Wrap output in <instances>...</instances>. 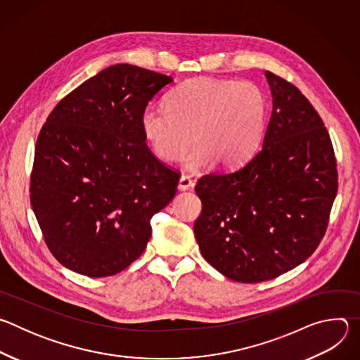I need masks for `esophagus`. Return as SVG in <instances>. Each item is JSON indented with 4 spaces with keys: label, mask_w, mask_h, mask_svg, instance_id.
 <instances>
[{
    "label": "esophagus",
    "mask_w": 360,
    "mask_h": 360,
    "mask_svg": "<svg viewBox=\"0 0 360 360\" xmlns=\"http://www.w3.org/2000/svg\"><path fill=\"white\" fill-rule=\"evenodd\" d=\"M192 186H193V182H192V179L188 175H182L179 178V182H178V189L179 191H188Z\"/></svg>",
    "instance_id": "obj_1"
}]
</instances>
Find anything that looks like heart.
<instances>
[{"label":"heart","mask_w":360,"mask_h":360,"mask_svg":"<svg viewBox=\"0 0 360 360\" xmlns=\"http://www.w3.org/2000/svg\"><path fill=\"white\" fill-rule=\"evenodd\" d=\"M167 105H148L139 117L143 139L162 161L179 160L192 139L195 145L184 161L188 169L212 162L233 168L262 139L266 99L253 82L192 78L169 95Z\"/></svg>","instance_id":"obj_1"}]
</instances>
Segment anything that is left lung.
Wrapping results in <instances>:
<instances>
[{
    "label": "left lung",
    "instance_id": "8db88e82",
    "mask_svg": "<svg viewBox=\"0 0 360 360\" xmlns=\"http://www.w3.org/2000/svg\"><path fill=\"white\" fill-rule=\"evenodd\" d=\"M272 114L262 148L243 167L203 175L193 225L200 253L224 276L264 282L315 252L338 192L332 141L322 118L290 82L266 71Z\"/></svg>",
    "mask_w": 360,
    "mask_h": 360
}]
</instances>
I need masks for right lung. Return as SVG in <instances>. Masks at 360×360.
<instances>
[{
	"label": "right lung",
	"instance_id": "right-lung-1",
	"mask_svg": "<svg viewBox=\"0 0 360 360\" xmlns=\"http://www.w3.org/2000/svg\"><path fill=\"white\" fill-rule=\"evenodd\" d=\"M172 77L117 64L82 82L46 118L35 145L31 207L65 268L104 278L145 250L150 218L176 193L178 172L145 143L139 117Z\"/></svg>",
	"mask_w": 360,
	"mask_h": 360
}]
</instances>
